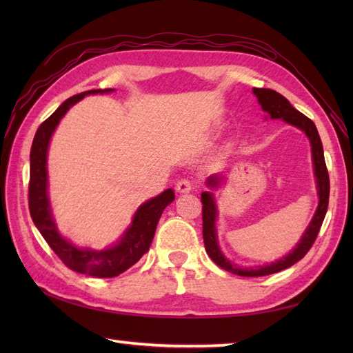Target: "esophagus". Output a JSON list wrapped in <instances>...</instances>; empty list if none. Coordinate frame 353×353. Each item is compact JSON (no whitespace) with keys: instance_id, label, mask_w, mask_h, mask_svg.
Instances as JSON below:
<instances>
[{"instance_id":"1","label":"esophagus","mask_w":353,"mask_h":353,"mask_svg":"<svg viewBox=\"0 0 353 353\" xmlns=\"http://www.w3.org/2000/svg\"><path fill=\"white\" fill-rule=\"evenodd\" d=\"M176 191L181 192V194H186V192H191L192 191V182L188 181V179H182L181 182H177L176 185Z\"/></svg>"}]
</instances>
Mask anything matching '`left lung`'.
<instances>
[{
    "mask_svg": "<svg viewBox=\"0 0 353 353\" xmlns=\"http://www.w3.org/2000/svg\"><path fill=\"white\" fill-rule=\"evenodd\" d=\"M253 95L256 97L261 109L265 112V119H282L292 127H297L302 130L306 138L310 141L311 145V157H312V168H314V177H316V190L319 196V205L316 208L312 219L305 232L302 234L301 239L296 243V245L285 254V256L276 259L270 264L258 265V267H239L234 262H230L224 253L221 252V247L219 244V232H216V219H219V206H216V199L214 191L219 190L223 185V177L220 174H212L206 179L208 191L201 192V203H203V241L205 249L216 265L226 270L229 273H234L244 277H259L267 276L272 273L282 272V270L294 265L297 261H301L311 245L316 241L319 235V230L321 228V223L325 220V215L327 211L329 203V176L325 163V154H323V145H321V139L319 137L317 127L308 117L301 114L297 109H294L290 104V101L285 99L283 95L277 94L272 89L265 88H253Z\"/></svg>",
    "mask_w": 353,
    "mask_h": 353,
    "instance_id": "obj_1",
    "label": "left lung"
}]
</instances>
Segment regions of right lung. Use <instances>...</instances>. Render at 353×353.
<instances>
[{"mask_svg": "<svg viewBox=\"0 0 353 353\" xmlns=\"http://www.w3.org/2000/svg\"><path fill=\"white\" fill-rule=\"evenodd\" d=\"M115 89H92L81 92L63 101L48 119L37 129L32 152H30V186H28V208L30 215L37 230L54 253L63 261L66 267L81 274L95 277H115L137 264L152 245L156 226L159 223L163 209L174 200L172 188L165 190L159 196L144 201L134 211L132 221L115 243L104 249L79 247L65 238L59 230L48 194V147L61 119L66 115L74 104L83 100L86 95L110 94Z\"/></svg>", "mask_w": 353, "mask_h": 353, "instance_id": "right-lung-1", "label": "right lung"}]
</instances>
